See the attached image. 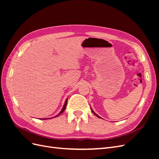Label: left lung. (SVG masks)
<instances>
[{
    "mask_svg": "<svg viewBox=\"0 0 159 159\" xmlns=\"http://www.w3.org/2000/svg\"><path fill=\"white\" fill-rule=\"evenodd\" d=\"M91 111H92V112H93V113H94V114H95V115H96V116H97V117H99V118H101V117H100L99 116V115H97V114H96V113H95V112L93 111L92 110V109H91Z\"/></svg>",
    "mask_w": 159,
    "mask_h": 159,
    "instance_id": "obj_1",
    "label": "left lung"
}]
</instances>
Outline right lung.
Returning <instances> with one entry per match:
<instances>
[{"mask_svg": "<svg viewBox=\"0 0 159 159\" xmlns=\"http://www.w3.org/2000/svg\"><path fill=\"white\" fill-rule=\"evenodd\" d=\"M67 103H68V98L66 99V102H65V103H64V107H63V108H62V109L61 110V111L57 114L56 116H55L54 117H57L58 116V115H60L61 113H63L64 111V110H65V109H66V105H67ZM47 119H48V118H47Z\"/></svg>", "mask_w": 159, "mask_h": 159, "instance_id": "add662e5", "label": "right lung"}]
</instances>
